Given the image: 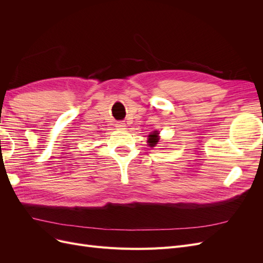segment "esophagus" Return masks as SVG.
Segmentation results:
<instances>
[{"label": "esophagus", "mask_w": 263, "mask_h": 263, "mask_svg": "<svg viewBox=\"0 0 263 263\" xmlns=\"http://www.w3.org/2000/svg\"><path fill=\"white\" fill-rule=\"evenodd\" d=\"M115 127H116L117 129H124L125 127H126V124L124 122H116Z\"/></svg>", "instance_id": "esophagus-1"}]
</instances>
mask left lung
Listing matches in <instances>:
<instances>
[{
  "label": "left lung",
  "mask_w": 263,
  "mask_h": 263,
  "mask_svg": "<svg viewBox=\"0 0 263 263\" xmlns=\"http://www.w3.org/2000/svg\"><path fill=\"white\" fill-rule=\"evenodd\" d=\"M149 139H148V144L150 147H155L157 145V142L159 141V138H158V133L155 132L154 134L149 135Z\"/></svg>",
  "instance_id": "8db88e82"
}]
</instances>
